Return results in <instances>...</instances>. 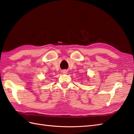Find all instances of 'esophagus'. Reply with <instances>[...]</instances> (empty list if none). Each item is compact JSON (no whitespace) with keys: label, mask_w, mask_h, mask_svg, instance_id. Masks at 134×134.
<instances>
[{"label":"esophagus","mask_w":134,"mask_h":134,"mask_svg":"<svg viewBox=\"0 0 134 134\" xmlns=\"http://www.w3.org/2000/svg\"><path fill=\"white\" fill-rule=\"evenodd\" d=\"M62 73H63V74H67V71L66 70H63V71H62Z\"/></svg>","instance_id":"1"}]
</instances>
